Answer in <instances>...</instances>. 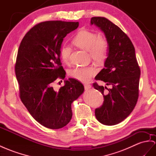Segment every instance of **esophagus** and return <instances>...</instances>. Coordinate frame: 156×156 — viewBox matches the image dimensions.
<instances>
[{"mask_svg":"<svg viewBox=\"0 0 156 156\" xmlns=\"http://www.w3.org/2000/svg\"><path fill=\"white\" fill-rule=\"evenodd\" d=\"M83 86H84V88H85L86 90H89L91 87V86L90 84H89V83H85V84Z\"/></svg>","mask_w":156,"mask_h":156,"instance_id":"34e87169","label":"esophagus"}]
</instances>
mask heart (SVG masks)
I'll list each match as a JSON object with an SVG mask.
<instances>
[{"instance_id":"1","label":"heart","mask_w":156,"mask_h":156,"mask_svg":"<svg viewBox=\"0 0 156 156\" xmlns=\"http://www.w3.org/2000/svg\"><path fill=\"white\" fill-rule=\"evenodd\" d=\"M74 45L80 49L89 52L90 57L95 61L103 62L109 53V44L107 39L99 36L95 32L86 30H80L73 39ZM72 49L70 47L64 45L60 49V57L62 61L68 63L70 61ZM94 66L76 67L69 71L70 76L83 82H88L96 73Z\"/></svg>"}]
</instances>
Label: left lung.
Masks as SVG:
<instances>
[{
    "mask_svg": "<svg viewBox=\"0 0 156 156\" xmlns=\"http://www.w3.org/2000/svg\"><path fill=\"white\" fill-rule=\"evenodd\" d=\"M91 24L100 28L109 44L105 68L95 79L112 86L108 89L96 82L93 83L104 98L103 105L95 109V115L103 125H115L129 116L136 104L140 69L133 44L120 27L103 17L91 18Z\"/></svg>",
    "mask_w": 156,
    "mask_h": 156,
    "instance_id": "1",
    "label": "left lung"
}]
</instances>
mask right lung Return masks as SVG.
I'll return each instance as SVG.
<instances>
[{
    "label": "right lung",
    "mask_w": 156,
    "mask_h": 156,
    "mask_svg": "<svg viewBox=\"0 0 156 156\" xmlns=\"http://www.w3.org/2000/svg\"><path fill=\"white\" fill-rule=\"evenodd\" d=\"M79 23L47 21L30 29L20 45L15 73L20 98L35 121L51 129L66 126L73 116L71 104L83 92L82 83L73 78L65 80L58 91L57 78H65L60 49L63 39Z\"/></svg>",
    "instance_id": "add662e5"
}]
</instances>
